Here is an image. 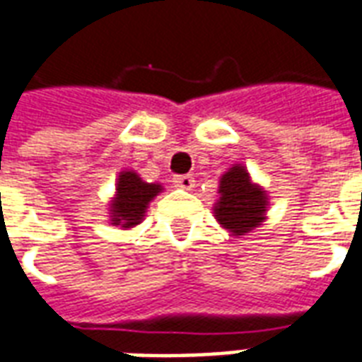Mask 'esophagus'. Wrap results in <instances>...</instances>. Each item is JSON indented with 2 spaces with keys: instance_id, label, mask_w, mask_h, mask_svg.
<instances>
[{
  "instance_id": "esophagus-1",
  "label": "esophagus",
  "mask_w": 362,
  "mask_h": 362,
  "mask_svg": "<svg viewBox=\"0 0 362 362\" xmlns=\"http://www.w3.org/2000/svg\"><path fill=\"white\" fill-rule=\"evenodd\" d=\"M174 184H176L178 188L192 189L195 186V180L192 174H182V176H176V178H174Z\"/></svg>"
}]
</instances>
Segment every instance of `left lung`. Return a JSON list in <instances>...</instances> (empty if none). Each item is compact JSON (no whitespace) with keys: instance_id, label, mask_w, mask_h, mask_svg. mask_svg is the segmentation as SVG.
<instances>
[{"instance_id":"1","label":"left lung","mask_w":362,"mask_h":362,"mask_svg":"<svg viewBox=\"0 0 362 362\" xmlns=\"http://www.w3.org/2000/svg\"><path fill=\"white\" fill-rule=\"evenodd\" d=\"M267 195L249 180L243 167H232L221 178V202L216 203L215 216L224 228L234 235H245L264 221Z\"/></svg>"}]
</instances>
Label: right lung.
Instances as JSON below:
<instances>
[{"mask_svg": "<svg viewBox=\"0 0 362 362\" xmlns=\"http://www.w3.org/2000/svg\"><path fill=\"white\" fill-rule=\"evenodd\" d=\"M160 192L159 184H147L132 170L120 173L117 184V197L111 203L113 224L122 228H132L140 224L146 213L147 203Z\"/></svg>", "mask_w": 362, "mask_h": 362, "instance_id": "right-lung-1", "label": "right lung"}]
</instances>
